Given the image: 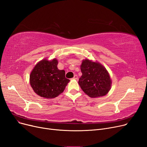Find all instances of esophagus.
<instances>
[{"mask_svg": "<svg viewBox=\"0 0 147 147\" xmlns=\"http://www.w3.org/2000/svg\"><path fill=\"white\" fill-rule=\"evenodd\" d=\"M73 79H76V80H78V76L77 75H74V78Z\"/></svg>", "mask_w": 147, "mask_h": 147, "instance_id": "34e87169", "label": "esophagus"}]
</instances>
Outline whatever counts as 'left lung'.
<instances>
[{
  "instance_id": "8db88e82",
  "label": "left lung",
  "mask_w": 147,
  "mask_h": 147,
  "mask_svg": "<svg viewBox=\"0 0 147 147\" xmlns=\"http://www.w3.org/2000/svg\"><path fill=\"white\" fill-rule=\"evenodd\" d=\"M82 76L79 84L86 94L91 98L104 96L111 89L112 81L106 69L97 62L89 59L82 61Z\"/></svg>"
}]
</instances>
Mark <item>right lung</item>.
<instances>
[{
    "label": "right lung",
    "mask_w": 147,
    "mask_h": 147,
    "mask_svg": "<svg viewBox=\"0 0 147 147\" xmlns=\"http://www.w3.org/2000/svg\"><path fill=\"white\" fill-rule=\"evenodd\" d=\"M56 59H42L35 66L30 75V84L34 92L41 97L53 98L61 94L69 80L63 69L59 70Z\"/></svg>",
    "instance_id": "obj_1"
}]
</instances>
